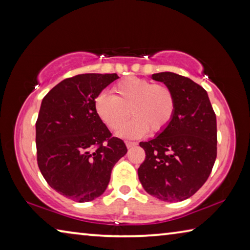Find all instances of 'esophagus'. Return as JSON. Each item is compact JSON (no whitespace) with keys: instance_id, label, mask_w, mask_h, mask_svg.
Masks as SVG:
<instances>
[{"instance_id":"esophagus-1","label":"esophagus","mask_w":250,"mask_h":250,"mask_svg":"<svg viewBox=\"0 0 250 250\" xmlns=\"http://www.w3.org/2000/svg\"><path fill=\"white\" fill-rule=\"evenodd\" d=\"M125 145H126V147H128V149H130V147H133V146H137L138 143L137 142H132V141H126Z\"/></svg>"}]
</instances>
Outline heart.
Returning a JSON list of instances; mask_svg holds the SVG:
<instances>
[{"mask_svg": "<svg viewBox=\"0 0 250 250\" xmlns=\"http://www.w3.org/2000/svg\"><path fill=\"white\" fill-rule=\"evenodd\" d=\"M113 92L115 96L100 94L96 97L95 111L112 131L119 130L131 112L134 118L120 131L122 137L139 138L147 131L151 134L160 133L175 116L176 97L167 84L128 77L115 84Z\"/></svg>", "mask_w": 250, "mask_h": 250, "instance_id": "obj_1", "label": "heart"}]
</instances>
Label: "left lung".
<instances>
[{
  "mask_svg": "<svg viewBox=\"0 0 250 250\" xmlns=\"http://www.w3.org/2000/svg\"><path fill=\"white\" fill-rule=\"evenodd\" d=\"M152 78L176 97L171 125L154 139L140 142L146 160L138 168L143 188L164 202L194 195L211 172L217 155L216 116L206 90L188 77L170 71Z\"/></svg>",
  "mask_w": 250,
  "mask_h": 250,
  "instance_id": "obj_1",
  "label": "left lung"
}]
</instances>
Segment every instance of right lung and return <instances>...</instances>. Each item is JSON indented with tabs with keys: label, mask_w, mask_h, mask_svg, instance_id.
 Masks as SVG:
<instances>
[{
	"label": "right lung",
	"mask_w": 250,
	"mask_h": 250,
	"mask_svg": "<svg viewBox=\"0 0 250 250\" xmlns=\"http://www.w3.org/2000/svg\"><path fill=\"white\" fill-rule=\"evenodd\" d=\"M117 74H83L64 79L42 101L36 121L37 164L52 188L79 203L95 200L126 153L95 111V99Z\"/></svg>",
	"instance_id": "1"
}]
</instances>
